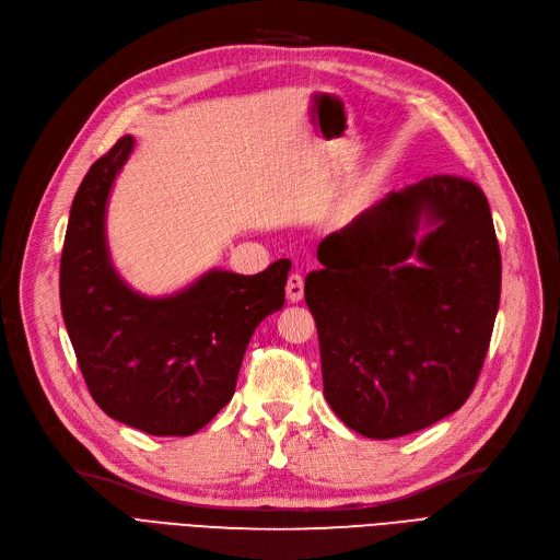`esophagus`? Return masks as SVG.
Masks as SVG:
<instances>
[{"instance_id":"obj_1","label":"esophagus","mask_w":560,"mask_h":560,"mask_svg":"<svg viewBox=\"0 0 560 560\" xmlns=\"http://www.w3.org/2000/svg\"><path fill=\"white\" fill-rule=\"evenodd\" d=\"M285 292H288V302L298 304L304 300V279L302 275H290L288 283H285Z\"/></svg>"}]
</instances>
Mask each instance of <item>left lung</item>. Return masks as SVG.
<instances>
[{"mask_svg": "<svg viewBox=\"0 0 560 560\" xmlns=\"http://www.w3.org/2000/svg\"><path fill=\"white\" fill-rule=\"evenodd\" d=\"M306 277L322 384L365 438H399L452 416L472 393L502 290L486 195L429 176L372 206L317 247Z\"/></svg>", "mask_w": 560, "mask_h": 560, "instance_id": "8db88e82", "label": "left lung"}]
</instances>
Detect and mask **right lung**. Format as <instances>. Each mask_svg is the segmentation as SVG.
<instances>
[{"instance_id":"obj_1","label":"right lung","mask_w":560,"mask_h":560,"mask_svg":"<svg viewBox=\"0 0 560 560\" xmlns=\"http://www.w3.org/2000/svg\"><path fill=\"white\" fill-rule=\"evenodd\" d=\"M133 144L117 140L74 195L61 311L88 390L108 418L150 435H190L231 401L252 334L285 302L290 260L258 275L206 270L163 298L133 290L106 235L113 184Z\"/></svg>"}]
</instances>
